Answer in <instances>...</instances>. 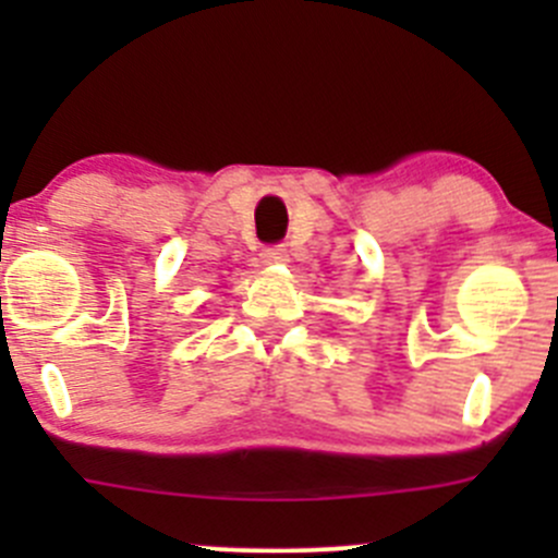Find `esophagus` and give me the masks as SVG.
I'll use <instances>...</instances> for the list:
<instances>
[{
    "label": "esophagus",
    "mask_w": 558,
    "mask_h": 558,
    "mask_svg": "<svg viewBox=\"0 0 558 558\" xmlns=\"http://www.w3.org/2000/svg\"><path fill=\"white\" fill-rule=\"evenodd\" d=\"M262 262L264 264H283V262H289V251H286V245H269L262 251Z\"/></svg>",
    "instance_id": "esophagus-1"
}]
</instances>
